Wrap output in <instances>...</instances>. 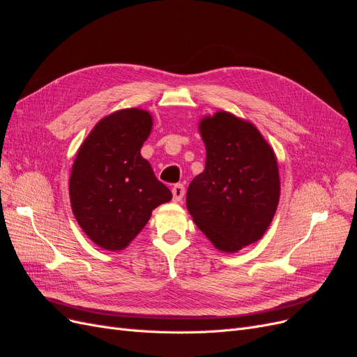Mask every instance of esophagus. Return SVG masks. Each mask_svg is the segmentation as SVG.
Listing matches in <instances>:
<instances>
[{
	"instance_id": "obj_1",
	"label": "esophagus",
	"mask_w": 357,
	"mask_h": 357,
	"mask_svg": "<svg viewBox=\"0 0 357 357\" xmlns=\"http://www.w3.org/2000/svg\"><path fill=\"white\" fill-rule=\"evenodd\" d=\"M183 197H185V186L176 185L172 188V199H174V202H180Z\"/></svg>"
}]
</instances>
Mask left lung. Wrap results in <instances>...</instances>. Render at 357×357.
I'll use <instances>...</instances> for the list:
<instances>
[{"instance_id": "left-lung-1", "label": "left lung", "mask_w": 357, "mask_h": 357, "mask_svg": "<svg viewBox=\"0 0 357 357\" xmlns=\"http://www.w3.org/2000/svg\"><path fill=\"white\" fill-rule=\"evenodd\" d=\"M198 129L207 159L189 185L188 210L218 250L236 253L261 240L274 219L277 156L250 121L229 112L204 116Z\"/></svg>"}]
</instances>
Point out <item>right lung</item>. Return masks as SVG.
Wrapping results in <instances>:
<instances>
[{"label": "right lung", "mask_w": 357, "mask_h": 357, "mask_svg": "<svg viewBox=\"0 0 357 357\" xmlns=\"http://www.w3.org/2000/svg\"><path fill=\"white\" fill-rule=\"evenodd\" d=\"M152 128L149 112L117 110L102 117L77 150L70 176L73 214L104 250L126 248L152 211L172 198L139 153Z\"/></svg>", "instance_id": "obj_1"}]
</instances>
